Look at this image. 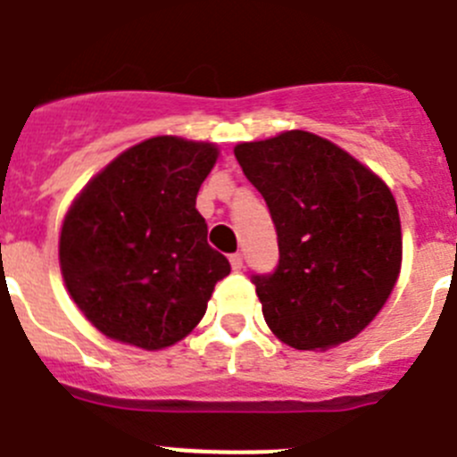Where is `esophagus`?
Returning a JSON list of instances; mask_svg holds the SVG:
<instances>
[{
    "instance_id": "esophagus-1",
    "label": "esophagus",
    "mask_w": 457,
    "mask_h": 457,
    "mask_svg": "<svg viewBox=\"0 0 457 457\" xmlns=\"http://www.w3.org/2000/svg\"><path fill=\"white\" fill-rule=\"evenodd\" d=\"M231 267L236 271H240L242 267H245V258H242V253H233V256H231Z\"/></svg>"
}]
</instances>
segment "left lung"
Here are the masks:
<instances>
[{"label":"left lung","instance_id":"left-lung-1","mask_svg":"<svg viewBox=\"0 0 457 457\" xmlns=\"http://www.w3.org/2000/svg\"><path fill=\"white\" fill-rule=\"evenodd\" d=\"M236 158L278 236L276 270L251 276L267 326L299 351L349 342L378 315L401 270L390 187L308 131L242 142Z\"/></svg>","mask_w":457,"mask_h":457}]
</instances>
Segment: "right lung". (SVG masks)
<instances>
[{
    "label": "right lung",
    "mask_w": 457,
    "mask_h": 457,
    "mask_svg": "<svg viewBox=\"0 0 457 457\" xmlns=\"http://www.w3.org/2000/svg\"><path fill=\"white\" fill-rule=\"evenodd\" d=\"M215 145L158 136L92 179L61 231L67 292L104 335L146 351L183 340L231 265L208 245L196 192Z\"/></svg>",
    "instance_id": "obj_1"
}]
</instances>
